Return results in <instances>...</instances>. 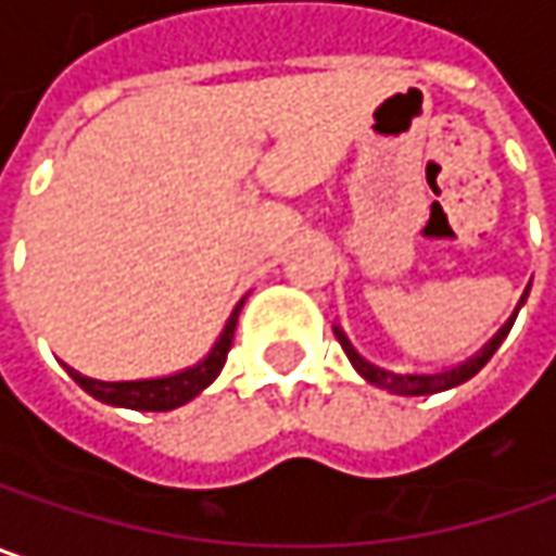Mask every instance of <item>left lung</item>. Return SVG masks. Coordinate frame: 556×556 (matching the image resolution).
<instances>
[{
	"instance_id": "8db88e82",
	"label": "left lung",
	"mask_w": 556,
	"mask_h": 556,
	"mask_svg": "<svg viewBox=\"0 0 556 556\" xmlns=\"http://www.w3.org/2000/svg\"><path fill=\"white\" fill-rule=\"evenodd\" d=\"M526 299H529V286H526V292H522V299H519V305L516 311L506 317V324L488 340V343L481 345L478 352H475L472 358H466V362H459V365H453V368H443V371H434V375H403V371H390V368H380L375 362H368L355 345L349 343V337H345V330L340 324H333V333H337V340L343 345L345 358L352 362V368L358 371V375L365 377L368 383H375L380 390H387V393H396V396H431V393H441V390H453V387H459V383H466L469 377H475L488 362H491V355L501 349V343L506 340V333H509V327H513V320H516V314L519 308L526 305Z\"/></svg>"
}]
</instances>
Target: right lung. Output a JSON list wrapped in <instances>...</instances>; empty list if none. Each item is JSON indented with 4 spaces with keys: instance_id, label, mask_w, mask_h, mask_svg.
Listing matches in <instances>:
<instances>
[{
    "instance_id": "add662e5",
    "label": "right lung",
    "mask_w": 556,
    "mask_h": 556,
    "mask_svg": "<svg viewBox=\"0 0 556 556\" xmlns=\"http://www.w3.org/2000/svg\"><path fill=\"white\" fill-rule=\"evenodd\" d=\"M242 305H245V299L232 308L223 333L211 345V352L198 365L181 368L176 375L141 377V380H97V377L81 375V371H75L68 365H65V371L72 375V380L81 387L84 393H90L93 400H100L106 406L135 408V412H169V408H179L185 403H191L194 396H201L213 380L219 377L223 365H226V355H229V345H232V337H236V324H239Z\"/></svg>"
}]
</instances>
